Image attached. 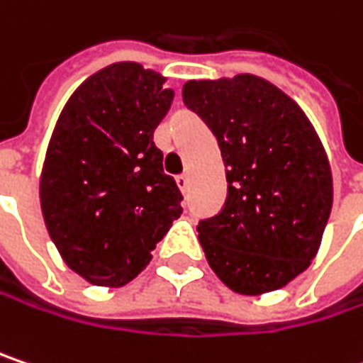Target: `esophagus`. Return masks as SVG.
Returning <instances> with one entry per match:
<instances>
[{"instance_id":"1","label":"esophagus","mask_w":363,"mask_h":363,"mask_svg":"<svg viewBox=\"0 0 363 363\" xmlns=\"http://www.w3.org/2000/svg\"><path fill=\"white\" fill-rule=\"evenodd\" d=\"M177 184H179L181 191H184V189L189 186V174H179V177H177Z\"/></svg>"}]
</instances>
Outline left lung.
I'll use <instances>...</instances> for the list:
<instances>
[{"instance_id":"obj_1","label":"left lung","mask_w":363,"mask_h":363,"mask_svg":"<svg viewBox=\"0 0 363 363\" xmlns=\"http://www.w3.org/2000/svg\"><path fill=\"white\" fill-rule=\"evenodd\" d=\"M182 99L212 128L228 195L197 226L208 264L230 291L262 295L315 257L333 208V172L303 110L255 74L189 81Z\"/></svg>"}]
</instances>
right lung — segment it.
Segmentation results:
<instances>
[{"label": "right lung", "instance_id": "obj_1", "mask_svg": "<svg viewBox=\"0 0 363 363\" xmlns=\"http://www.w3.org/2000/svg\"><path fill=\"white\" fill-rule=\"evenodd\" d=\"M137 62L91 74L66 101L51 133L41 212L70 270L97 286H124L182 214L153 130L174 91Z\"/></svg>", "mask_w": 363, "mask_h": 363}]
</instances>
